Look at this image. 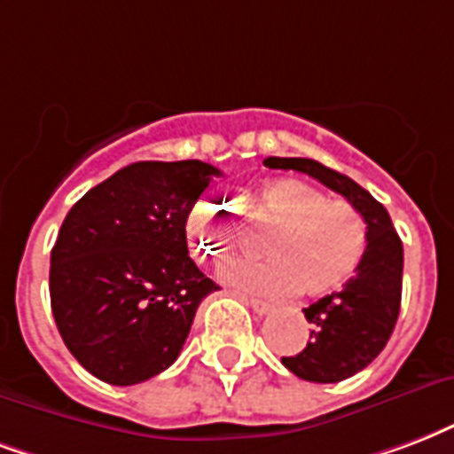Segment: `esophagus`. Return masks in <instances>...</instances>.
I'll use <instances>...</instances> for the list:
<instances>
[{
	"label": "esophagus",
	"mask_w": 454,
	"mask_h": 454,
	"mask_svg": "<svg viewBox=\"0 0 454 454\" xmlns=\"http://www.w3.org/2000/svg\"><path fill=\"white\" fill-rule=\"evenodd\" d=\"M243 301L250 305V308H253L257 315H267V312H271V303L262 301V298H250V295H243Z\"/></svg>",
	"instance_id": "esophagus-1"
}]
</instances>
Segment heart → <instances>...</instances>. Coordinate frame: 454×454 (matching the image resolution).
I'll list each match as a JSON object with an SVG mask.
<instances>
[{
  "label": "heart",
  "instance_id": "obj_1",
  "mask_svg": "<svg viewBox=\"0 0 454 454\" xmlns=\"http://www.w3.org/2000/svg\"><path fill=\"white\" fill-rule=\"evenodd\" d=\"M253 209L262 223L277 226L262 254L270 260L236 262L223 270L231 284L262 295H332L358 274L368 250V226L347 201L330 200L301 180L262 184ZM184 236L201 260L223 262L240 243V231L221 207L204 197L184 221Z\"/></svg>",
  "mask_w": 454,
  "mask_h": 454
}]
</instances>
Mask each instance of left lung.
<instances>
[{
	"mask_svg": "<svg viewBox=\"0 0 454 454\" xmlns=\"http://www.w3.org/2000/svg\"><path fill=\"white\" fill-rule=\"evenodd\" d=\"M267 168L298 170L320 180L354 207L368 226V250L361 270L337 294L303 308L310 337L298 354L284 356L288 371L310 382L347 380L364 371L387 344L402 303L404 250L387 209L368 190L312 159H264Z\"/></svg>",
	"mask_w": 454,
	"mask_h": 454,
	"instance_id": "obj_1",
	"label": "left lung"
}]
</instances>
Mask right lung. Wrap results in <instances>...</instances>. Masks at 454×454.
<instances>
[{"instance_id": "1", "label": "right lung", "mask_w": 454, "mask_h": 454, "mask_svg": "<svg viewBox=\"0 0 454 454\" xmlns=\"http://www.w3.org/2000/svg\"><path fill=\"white\" fill-rule=\"evenodd\" d=\"M221 170L139 160L83 194L50 254L57 330L79 364L137 385L176 364L200 303L216 291L187 253L184 221Z\"/></svg>"}]
</instances>
